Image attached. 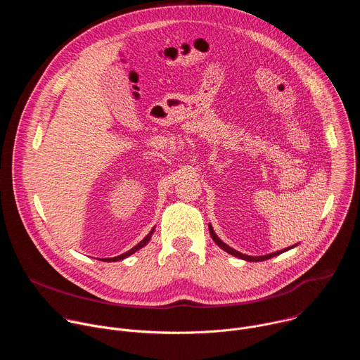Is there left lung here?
<instances>
[{
	"mask_svg": "<svg viewBox=\"0 0 360 360\" xmlns=\"http://www.w3.org/2000/svg\"><path fill=\"white\" fill-rule=\"evenodd\" d=\"M210 232H211V236H212V239L215 240V243L219 246V248H222L224 250H226L228 253H231V255H233V256H236V258H240V259H245V261H248V262H261V261H266V259H271V258H274V256H276V255H279V253H282V252H286L288 249H290V248H286V249H282V250H278V252H274V253H269V255H265V256H248V255H243V253H240V252H238V250H235V249H232L231 246H228L226 243H224L218 236H217V233L214 232V229H212V226L210 225Z\"/></svg>",
	"mask_w": 360,
	"mask_h": 360,
	"instance_id": "1",
	"label": "left lung"
}]
</instances>
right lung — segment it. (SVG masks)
<instances>
[{"mask_svg":"<svg viewBox=\"0 0 360 360\" xmlns=\"http://www.w3.org/2000/svg\"><path fill=\"white\" fill-rule=\"evenodd\" d=\"M152 233H153V229L136 245V246H134L131 250H128V252H125V253H122V255H118V256H115V258H104L102 261L104 262H117V261H121V259H125L127 256H129V255H132V253H135L138 249H141L142 246H145L148 242H149V239H150V236H152Z\"/></svg>","mask_w":360,"mask_h":360,"instance_id":"1","label":"right lung"}]
</instances>
